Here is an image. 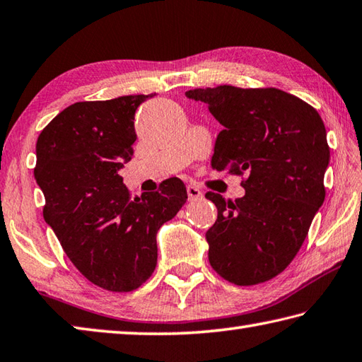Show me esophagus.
Listing matches in <instances>:
<instances>
[{"mask_svg": "<svg viewBox=\"0 0 362 362\" xmlns=\"http://www.w3.org/2000/svg\"><path fill=\"white\" fill-rule=\"evenodd\" d=\"M187 193H188V199L189 201H196V199H201L202 198V192L194 185H188L187 187Z\"/></svg>", "mask_w": 362, "mask_h": 362, "instance_id": "esophagus-1", "label": "esophagus"}]
</instances>
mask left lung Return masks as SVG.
Instances as JSON below:
<instances>
[{"label": "left lung", "instance_id": "1", "mask_svg": "<svg viewBox=\"0 0 362 362\" xmlns=\"http://www.w3.org/2000/svg\"><path fill=\"white\" fill-rule=\"evenodd\" d=\"M206 103L223 129L210 164L240 175L244 198L207 192L218 216L206 233L214 271L239 286L264 284L284 272L304 244L325 202L329 146L320 114L279 88L188 90Z\"/></svg>", "mask_w": 362, "mask_h": 362}]
</instances>
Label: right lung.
I'll use <instances>...</instances> for the list:
<instances>
[{
  "instance_id": "obj_1",
  "label": "right lung",
  "mask_w": 362,
  "mask_h": 362,
  "mask_svg": "<svg viewBox=\"0 0 362 362\" xmlns=\"http://www.w3.org/2000/svg\"><path fill=\"white\" fill-rule=\"evenodd\" d=\"M147 98L72 104L36 142L45 221L77 271L114 293L137 290L150 279L158 258L156 233L188 198L177 177L133 198L118 175L134 153V114Z\"/></svg>"
}]
</instances>
